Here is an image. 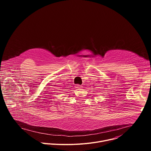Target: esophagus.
Listing matches in <instances>:
<instances>
[{"label": "esophagus", "instance_id": "esophagus-1", "mask_svg": "<svg viewBox=\"0 0 151 151\" xmlns=\"http://www.w3.org/2000/svg\"><path fill=\"white\" fill-rule=\"evenodd\" d=\"M82 87V86H81V85H78V84H77V85H76V86H75V88H76V90H79L80 88H81Z\"/></svg>", "mask_w": 151, "mask_h": 151}]
</instances>
